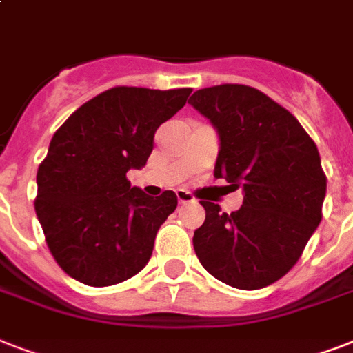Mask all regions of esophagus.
<instances>
[{
  "instance_id": "esophagus-1",
  "label": "esophagus",
  "mask_w": 353,
  "mask_h": 353,
  "mask_svg": "<svg viewBox=\"0 0 353 353\" xmlns=\"http://www.w3.org/2000/svg\"><path fill=\"white\" fill-rule=\"evenodd\" d=\"M176 196H177V201H179V205L192 203L194 201V196L190 192H187V190H177Z\"/></svg>"
}]
</instances>
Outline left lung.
Instances as JSON below:
<instances>
[{
  "label": "left lung",
  "mask_w": 353,
  "mask_h": 353,
  "mask_svg": "<svg viewBox=\"0 0 353 353\" xmlns=\"http://www.w3.org/2000/svg\"><path fill=\"white\" fill-rule=\"evenodd\" d=\"M220 135L216 179L241 187L243 205L227 214L203 201L194 251L214 279L260 290L282 279L323 220L326 176L321 155L285 108L251 85L221 84L190 97Z\"/></svg>",
  "instance_id": "left-lung-1"
}]
</instances>
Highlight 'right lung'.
Returning <instances> with one entry per match:
<instances>
[{
  "label": "right lung",
  "mask_w": 353,
  "mask_h": 353,
  "mask_svg": "<svg viewBox=\"0 0 353 353\" xmlns=\"http://www.w3.org/2000/svg\"><path fill=\"white\" fill-rule=\"evenodd\" d=\"M190 91L112 88L52 135L36 174L34 209L49 251L71 279L104 288L148 263L177 196L165 190L150 198L130 185L126 172L146 165L157 128L185 106Z\"/></svg>",
  "instance_id": "right-lung-1"
}]
</instances>
